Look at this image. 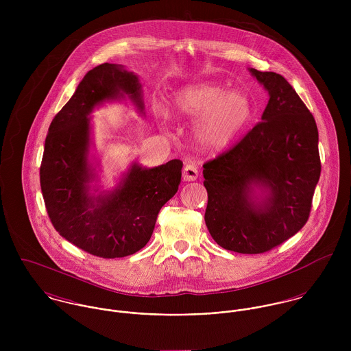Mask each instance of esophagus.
<instances>
[{"label": "esophagus", "mask_w": 351, "mask_h": 351, "mask_svg": "<svg viewBox=\"0 0 351 351\" xmlns=\"http://www.w3.org/2000/svg\"><path fill=\"white\" fill-rule=\"evenodd\" d=\"M197 177H199V170H197L196 165L188 162V163L184 166V170H182V178H184V181H195Z\"/></svg>", "instance_id": "1"}]
</instances>
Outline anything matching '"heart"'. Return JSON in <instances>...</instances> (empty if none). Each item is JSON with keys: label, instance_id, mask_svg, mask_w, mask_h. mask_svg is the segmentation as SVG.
<instances>
[{"label": "heart", "instance_id": "b5f03b06", "mask_svg": "<svg viewBox=\"0 0 351 351\" xmlns=\"http://www.w3.org/2000/svg\"><path fill=\"white\" fill-rule=\"evenodd\" d=\"M173 109L182 116L199 117L196 138L204 146L220 149L227 146L249 123L251 105L238 93L216 84H200L176 93L171 100ZM165 114V109L159 108Z\"/></svg>", "mask_w": 351, "mask_h": 351}]
</instances>
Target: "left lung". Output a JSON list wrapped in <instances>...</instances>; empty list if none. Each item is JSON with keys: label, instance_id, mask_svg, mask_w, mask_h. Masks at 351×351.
Masks as SVG:
<instances>
[{"label": "left lung", "instance_id": "1", "mask_svg": "<svg viewBox=\"0 0 351 351\" xmlns=\"http://www.w3.org/2000/svg\"><path fill=\"white\" fill-rule=\"evenodd\" d=\"M250 71L270 99L262 121L202 165L205 224L223 249L262 254L304 227L322 165L315 119L296 90L281 74ZM254 186L267 189L263 202L250 199Z\"/></svg>", "mask_w": 351, "mask_h": 351}]
</instances>
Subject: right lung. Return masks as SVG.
Masks as SVG:
<instances>
[{"instance_id":"obj_1","label":"right lung","mask_w":351,"mask_h":351,"mask_svg":"<svg viewBox=\"0 0 351 351\" xmlns=\"http://www.w3.org/2000/svg\"><path fill=\"white\" fill-rule=\"evenodd\" d=\"M138 77L112 63L88 71L73 97L51 121L40 165V188L53 228L81 250L121 258L150 241L160 208L178 191L182 162L154 169L134 165L123 184L104 197L89 196L88 163L93 108L128 96L143 110Z\"/></svg>"}]
</instances>
